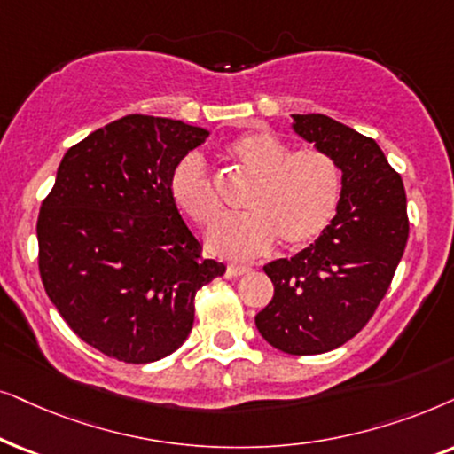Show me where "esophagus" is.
<instances>
[{
  "instance_id": "esophagus-1",
  "label": "esophagus",
  "mask_w": 454,
  "mask_h": 454,
  "mask_svg": "<svg viewBox=\"0 0 454 454\" xmlns=\"http://www.w3.org/2000/svg\"><path fill=\"white\" fill-rule=\"evenodd\" d=\"M247 271H251L249 265H239V263H232V265H228L226 276H228V278H239V276L247 274Z\"/></svg>"
}]
</instances>
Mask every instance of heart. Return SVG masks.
<instances>
[{
	"instance_id": "heart-1",
	"label": "heart",
	"mask_w": 454,
	"mask_h": 454,
	"mask_svg": "<svg viewBox=\"0 0 454 454\" xmlns=\"http://www.w3.org/2000/svg\"><path fill=\"white\" fill-rule=\"evenodd\" d=\"M226 155L255 180L243 199L245 214L226 217L209 232L211 253L249 259L268 251L276 239L286 249H301L322 237L340 203L342 176L334 157L317 147L290 151L265 130L232 138ZM168 192L201 228L214 226L222 214L214 183L195 153L172 168Z\"/></svg>"
}]
</instances>
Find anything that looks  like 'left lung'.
Returning <instances> with one entry per match:
<instances>
[{"label": "left lung", "mask_w": 454, "mask_h": 454, "mask_svg": "<svg viewBox=\"0 0 454 454\" xmlns=\"http://www.w3.org/2000/svg\"><path fill=\"white\" fill-rule=\"evenodd\" d=\"M293 118L340 168V203L316 243L263 265L274 299L255 325L282 353L319 355L359 334L384 299L409 239L407 195L373 138L324 114Z\"/></svg>", "instance_id": "1"}]
</instances>
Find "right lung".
I'll return each instance as SVG.
<instances>
[{
    "label": "right lung",
    "mask_w": 454,
    "mask_h": 454,
    "mask_svg": "<svg viewBox=\"0 0 454 454\" xmlns=\"http://www.w3.org/2000/svg\"><path fill=\"white\" fill-rule=\"evenodd\" d=\"M209 132L132 114L66 151L37 220L39 274L72 332L107 357L151 364L195 322L226 265L201 255L168 176Z\"/></svg>",
    "instance_id": "1"
}]
</instances>
